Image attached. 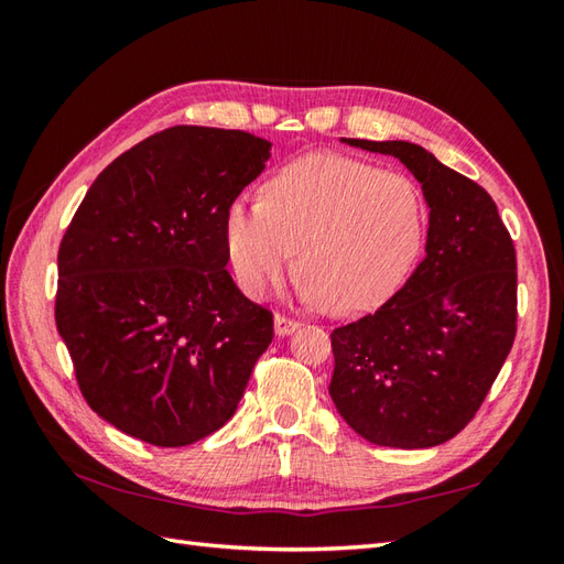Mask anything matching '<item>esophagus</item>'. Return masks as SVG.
<instances>
[{"label": "esophagus", "mask_w": 564, "mask_h": 564, "mask_svg": "<svg viewBox=\"0 0 564 564\" xmlns=\"http://www.w3.org/2000/svg\"><path fill=\"white\" fill-rule=\"evenodd\" d=\"M297 327V322H293V319H289V317H283V315H275L273 317V332H275V337H289V334H293Z\"/></svg>", "instance_id": "esophagus-1"}]
</instances>
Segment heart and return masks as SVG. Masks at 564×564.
<instances>
[{
  "label": "heart",
  "mask_w": 564,
  "mask_h": 564,
  "mask_svg": "<svg viewBox=\"0 0 564 564\" xmlns=\"http://www.w3.org/2000/svg\"><path fill=\"white\" fill-rule=\"evenodd\" d=\"M424 227V198L410 176L317 152L275 172L267 198L232 200L225 242L251 297L267 295L301 249L305 301L325 297L332 315H358L398 291Z\"/></svg>",
  "instance_id": "1"
}]
</instances>
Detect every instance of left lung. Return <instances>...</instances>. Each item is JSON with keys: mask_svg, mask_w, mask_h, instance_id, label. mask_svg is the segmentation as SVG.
<instances>
[{"mask_svg": "<svg viewBox=\"0 0 564 564\" xmlns=\"http://www.w3.org/2000/svg\"><path fill=\"white\" fill-rule=\"evenodd\" d=\"M398 158L429 208L424 259L373 315L332 332V402L358 436L431 448L475 416L517 337V254L492 196L406 140H354Z\"/></svg>", "mask_w": 564, "mask_h": 564, "instance_id": "8db88e82", "label": "left lung"}]
</instances>
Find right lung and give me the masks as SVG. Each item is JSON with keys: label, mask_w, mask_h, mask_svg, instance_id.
Masks as SVG:
<instances>
[{"label": "right lung", "mask_w": 564, "mask_h": 564, "mask_svg": "<svg viewBox=\"0 0 564 564\" xmlns=\"http://www.w3.org/2000/svg\"><path fill=\"white\" fill-rule=\"evenodd\" d=\"M271 158L245 130L176 126L97 176L57 251L55 325L104 422L178 448L237 410L273 317L227 271L225 215Z\"/></svg>", "instance_id": "1"}]
</instances>
